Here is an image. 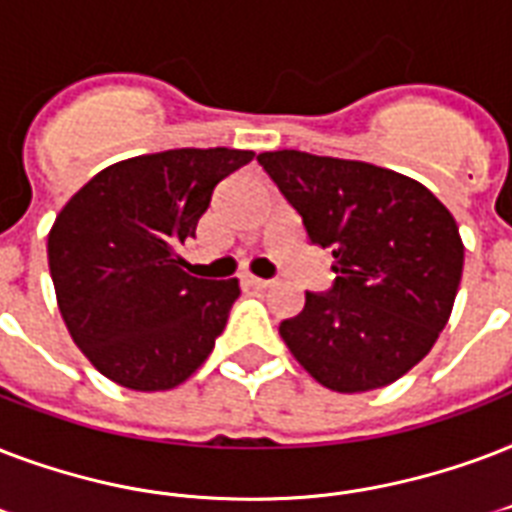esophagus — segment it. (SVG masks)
<instances>
[{"instance_id": "esophagus-1", "label": "esophagus", "mask_w": 512, "mask_h": 512, "mask_svg": "<svg viewBox=\"0 0 512 512\" xmlns=\"http://www.w3.org/2000/svg\"><path fill=\"white\" fill-rule=\"evenodd\" d=\"M243 283L251 285V288H269V285H272V280H264V277H256V275H245Z\"/></svg>"}]
</instances>
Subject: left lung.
I'll return each mask as SVG.
<instances>
[{
    "label": "left lung",
    "mask_w": 512,
    "mask_h": 512,
    "mask_svg": "<svg viewBox=\"0 0 512 512\" xmlns=\"http://www.w3.org/2000/svg\"><path fill=\"white\" fill-rule=\"evenodd\" d=\"M259 165L301 216L310 243L334 253L328 293H307L280 336L304 371L334 392L387 387L449 323L465 245L427 186L358 160L280 149Z\"/></svg>",
    "instance_id": "left-lung-1"
}]
</instances>
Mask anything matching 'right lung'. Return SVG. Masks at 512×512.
Returning a JSON list of instances; mask_svg holds the SVG:
<instances>
[{"label":"right lung","instance_id":"add662e5","mask_svg":"<svg viewBox=\"0 0 512 512\" xmlns=\"http://www.w3.org/2000/svg\"><path fill=\"white\" fill-rule=\"evenodd\" d=\"M243 149H170L95 173L47 235L63 323L106 379L138 392L186 382L211 355L240 296L237 277L186 275L178 248Z\"/></svg>","mask_w":512,"mask_h":512}]
</instances>
